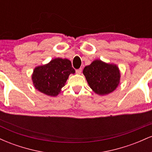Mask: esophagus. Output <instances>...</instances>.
I'll use <instances>...</instances> for the list:
<instances>
[{"instance_id": "34e87169", "label": "esophagus", "mask_w": 152, "mask_h": 152, "mask_svg": "<svg viewBox=\"0 0 152 152\" xmlns=\"http://www.w3.org/2000/svg\"><path fill=\"white\" fill-rule=\"evenodd\" d=\"M81 71H82V69H77V70L76 71V74H81Z\"/></svg>"}]
</instances>
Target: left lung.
<instances>
[{
  "label": "left lung",
  "instance_id": "1",
  "mask_svg": "<svg viewBox=\"0 0 152 152\" xmlns=\"http://www.w3.org/2000/svg\"><path fill=\"white\" fill-rule=\"evenodd\" d=\"M83 74L92 91L100 96L112 93L118 87L121 78L117 65L108 64L99 59L85 66Z\"/></svg>",
  "mask_w": 152,
  "mask_h": 152
}]
</instances>
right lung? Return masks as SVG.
Here are the masks:
<instances>
[{
	"label": "right lung",
	"instance_id": "1",
	"mask_svg": "<svg viewBox=\"0 0 152 152\" xmlns=\"http://www.w3.org/2000/svg\"><path fill=\"white\" fill-rule=\"evenodd\" d=\"M71 61L56 58L48 64L36 66L31 78L33 84L38 91L49 96H57L65 86L70 74H74Z\"/></svg>",
	"mask_w": 152,
	"mask_h": 152
}]
</instances>
